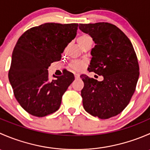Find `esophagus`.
Segmentation results:
<instances>
[{
	"instance_id": "1",
	"label": "esophagus",
	"mask_w": 150,
	"mask_h": 150,
	"mask_svg": "<svg viewBox=\"0 0 150 150\" xmlns=\"http://www.w3.org/2000/svg\"><path fill=\"white\" fill-rule=\"evenodd\" d=\"M75 78H76V79L79 78H80V75H79V74H76V73H75Z\"/></svg>"
}]
</instances>
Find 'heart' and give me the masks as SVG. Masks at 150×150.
Returning a JSON list of instances; mask_svg holds the SVG:
<instances>
[{
  "mask_svg": "<svg viewBox=\"0 0 150 150\" xmlns=\"http://www.w3.org/2000/svg\"><path fill=\"white\" fill-rule=\"evenodd\" d=\"M91 38L88 35L83 34L78 37V42L80 44V43H83V42L86 41V40H91ZM69 66H70V67L72 69H75V70H80V69H81L84 67V63L82 62H72Z\"/></svg>",
  "mask_w": 150,
  "mask_h": 150,
  "instance_id": "1",
  "label": "heart"
}]
</instances>
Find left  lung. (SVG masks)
Segmentation results:
<instances>
[{
	"label": "left lung",
	"mask_w": 150,
	"mask_h": 150,
	"mask_svg": "<svg viewBox=\"0 0 150 150\" xmlns=\"http://www.w3.org/2000/svg\"><path fill=\"white\" fill-rule=\"evenodd\" d=\"M79 28L96 43L88 70L104 77L98 81L81 75L83 107L100 119L114 117L127 107L135 92L139 76L137 54L128 38L112 24H80Z\"/></svg>",
	"instance_id": "obj_1"
}]
</instances>
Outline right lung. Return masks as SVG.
I'll list each match as a JSON object with an SVG mask.
<instances>
[{"label":"right lung","mask_w":150,"mask_h":150,"mask_svg":"<svg viewBox=\"0 0 150 150\" xmlns=\"http://www.w3.org/2000/svg\"><path fill=\"white\" fill-rule=\"evenodd\" d=\"M78 24L45 23L29 29L18 39L8 70L15 98L29 114L44 117L59 110L63 94L75 79L69 71L52 81L48 68L75 38Z\"/></svg>","instance_id":"obj_1"}]
</instances>
